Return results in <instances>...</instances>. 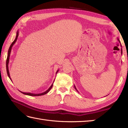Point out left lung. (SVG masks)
<instances>
[{"instance_id": "1", "label": "left lung", "mask_w": 128, "mask_h": 128, "mask_svg": "<svg viewBox=\"0 0 128 128\" xmlns=\"http://www.w3.org/2000/svg\"><path fill=\"white\" fill-rule=\"evenodd\" d=\"M117 40H118L119 41V42L120 43V46H121V47H122V44H121V43H120V40H119L118 39V38H117ZM121 53H122V48H121ZM74 88H75V90H76L78 92V90L76 89V87H75V86L74 85Z\"/></svg>"}]
</instances>
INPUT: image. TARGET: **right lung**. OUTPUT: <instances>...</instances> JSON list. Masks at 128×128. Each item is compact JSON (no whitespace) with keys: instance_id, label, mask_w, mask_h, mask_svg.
I'll list each match as a JSON object with an SVG mask.
<instances>
[{"instance_id":"1","label":"right lung","mask_w":128,"mask_h":128,"mask_svg":"<svg viewBox=\"0 0 128 128\" xmlns=\"http://www.w3.org/2000/svg\"><path fill=\"white\" fill-rule=\"evenodd\" d=\"M18 30L17 31V32H16V38L14 40L13 42L12 43V44L10 45V47H9V50H8V56H7V59H6V72H7V74H8V76H9V78H10V79L11 80V81H12V79H11V78H10V73H9V66H8V65H9V58H10V53H11V51H12V47L13 45L15 44V42L16 40H17V39H18ZM59 70H58L56 72V73L58 72ZM53 83L52 84V85L50 86V88H49L47 91H46L45 92H42V93H40V94H32V93H27V92H21L20 91V92H21V93H22L23 94H26V95H28V96H42V95H44L46 94H47L48 92L50 91V89L52 88L53 87Z\"/></svg>"}]
</instances>
